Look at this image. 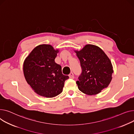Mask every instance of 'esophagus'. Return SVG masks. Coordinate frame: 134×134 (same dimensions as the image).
<instances>
[{
    "instance_id": "1",
    "label": "esophagus",
    "mask_w": 134,
    "mask_h": 134,
    "mask_svg": "<svg viewBox=\"0 0 134 134\" xmlns=\"http://www.w3.org/2000/svg\"><path fill=\"white\" fill-rule=\"evenodd\" d=\"M69 78H71V79H74V74L72 72H71L69 75Z\"/></svg>"
}]
</instances>
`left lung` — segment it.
<instances>
[{
    "instance_id": "left-lung-1",
    "label": "left lung",
    "mask_w": 134,
    "mask_h": 134,
    "mask_svg": "<svg viewBox=\"0 0 134 134\" xmlns=\"http://www.w3.org/2000/svg\"><path fill=\"white\" fill-rule=\"evenodd\" d=\"M79 58L82 72L76 82L78 88L88 95H97L107 88L114 72L110 59L99 47L86 44L80 50H74Z\"/></svg>"
}]
</instances>
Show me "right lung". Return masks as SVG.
I'll use <instances>...</instances> for the list:
<instances>
[{"instance_id": "right-lung-1", "label": "right lung", "mask_w": 134, "mask_h": 134, "mask_svg": "<svg viewBox=\"0 0 134 134\" xmlns=\"http://www.w3.org/2000/svg\"><path fill=\"white\" fill-rule=\"evenodd\" d=\"M59 49L50 44L37 46L23 63V72L27 83L38 95L52 98L63 90L69 78L62 72V67L55 62Z\"/></svg>"}]
</instances>
